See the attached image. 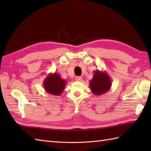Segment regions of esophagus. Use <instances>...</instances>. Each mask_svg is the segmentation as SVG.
Here are the masks:
<instances>
[{
  "label": "esophagus",
  "mask_w": 151,
  "mask_h": 151,
  "mask_svg": "<svg viewBox=\"0 0 151 151\" xmlns=\"http://www.w3.org/2000/svg\"><path fill=\"white\" fill-rule=\"evenodd\" d=\"M75 80H76V81H77V82H81L82 81V78L81 77V76H76Z\"/></svg>",
  "instance_id": "1"
}]
</instances>
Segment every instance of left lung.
Listing matches in <instances>:
<instances>
[{"label": "left lung", "mask_w": 151, "mask_h": 151, "mask_svg": "<svg viewBox=\"0 0 151 151\" xmlns=\"http://www.w3.org/2000/svg\"><path fill=\"white\" fill-rule=\"evenodd\" d=\"M89 84L93 93L100 95L109 91L111 86V81L106 72L98 70L94 71L93 76Z\"/></svg>", "instance_id": "8db88e82"}]
</instances>
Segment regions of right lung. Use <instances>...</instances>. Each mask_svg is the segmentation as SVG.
<instances>
[{
	"mask_svg": "<svg viewBox=\"0 0 151 151\" xmlns=\"http://www.w3.org/2000/svg\"><path fill=\"white\" fill-rule=\"evenodd\" d=\"M66 81L61 78L58 73H49L43 81V87L48 93L59 96L63 91Z\"/></svg>",
	"mask_w": 151,
	"mask_h": 151,
	"instance_id": "right-lung-1",
	"label": "right lung"
}]
</instances>
